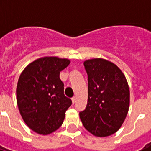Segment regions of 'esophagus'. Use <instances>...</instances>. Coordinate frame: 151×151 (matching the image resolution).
Returning a JSON list of instances; mask_svg holds the SVG:
<instances>
[{
  "instance_id": "obj_1",
  "label": "esophagus",
  "mask_w": 151,
  "mask_h": 151,
  "mask_svg": "<svg viewBox=\"0 0 151 151\" xmlns=\"http://www.w3.org/2000/svg\"><path fill=\"white\" fill-rule=\"evenodd\" d=\"M72 103H73V104H74V103H75V102H76V97L74 96V97H73V98H72Z\"/></svg>"
}]
</instances>
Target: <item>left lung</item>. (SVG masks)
Instances as JSON below:
<instances>
[{"instance_id": "8db88e82", "label": "left lung", "mask_w": 151, "mask_h": 151, "mask_svg": "<svg viewBox=\"0 0 151 151\" xmlns=\"http://www.w3.org/2000/svg\"><path fill=\"white\" fill-rule=\"evenodd\" d=\"M88 74V103L80 118L88 131L98 137L115 133L129 112L130 92L119 67L106 59L84 62Z\"/></svg>"}]
</instances>
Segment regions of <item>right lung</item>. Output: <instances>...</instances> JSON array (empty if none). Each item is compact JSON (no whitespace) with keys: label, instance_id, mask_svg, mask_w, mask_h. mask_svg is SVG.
Listing matches in <instances>:
<instances>
[{"label":"right lung","instance_id":"obj_1","mask_svg":"<svg viewBox=\"0 0 151 151\" xmlns=\"http://www.w3.org/2000/svg\"><path fill=\"white\" fill-rule=\"evenodd\" d=\"M70 61L56 56L34 60L22 70L18 81L16 99L20 114L29 129L48 135L61 126L72 101L64 96L60 71Z\"/></svg>","mask_w":151,"mask_h":151}]
</instances>
